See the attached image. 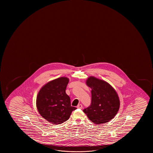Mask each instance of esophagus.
Listing matches in <instances>:
<instances>
[{
	"mask_svg": "<svg viewBox=\"0 0 153 153\" xmlns=\"http://www.w3.org/2000/svg\"><path fill=\"white\" fill-rule=\"evenodd\" d=\"M77 108H79V109H82V104H79V105H78Z\"/></svg>",
	"mask_w": 153,
	"mask_h": 153,
	"instance_id": "esophagus-1",
	"label": "esophagus"
}]
</instances>
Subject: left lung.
Masks as SVG:
<instances>
[{
	"instance_id": "8db88e82",
	"label": "left lung",
	"mask_w": 153,
	"mask_h": 153,
	"mask_svg": "<svg viewBox=\"0 0 153 153\" xmlns=\"http://www.w3.org/2000/svg\"><path fill=\"white\" fill-rule=\"evenodd\" d=\"M86 85L91 89V103L83 111L91 121L96 124L110 121L117 114L120 100L112 86L102 80L90 76Z\"/></svg>"
}]
</instances>
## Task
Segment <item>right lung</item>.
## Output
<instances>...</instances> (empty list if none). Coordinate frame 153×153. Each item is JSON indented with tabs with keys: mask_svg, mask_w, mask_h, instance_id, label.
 <instances>
[{
	"mask_svg": "<svg viewBox=\"0 0 153 153\" xmlns=\"http://www.w3.org/2000/svg\"><path fill=\"white\" fill-rule=\"evenodd\" d=\"M69 79L65 77L48 82L41 88L36 97V105L40 115L54 124L66 121L72 111L71 99L66 93Z\"/></svg>",
	"mask_w": 153,
	"mask_h": 153,
	"instance_id": "right-lung-1",
	"label": "right lung"
}]
</instances>
